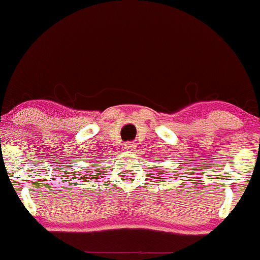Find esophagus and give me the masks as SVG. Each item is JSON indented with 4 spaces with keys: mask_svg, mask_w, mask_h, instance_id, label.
Instances as JSON below:
<instances>
[{
    "mask_svg": "<svg viewBox=\"0 0 260 260\" xmlns=\"http://www.w3.org/2000/svg\"><path fill=\"white\" fill-rule=\"evenodd\" d=\"M135 147L134 143H131V142H126V143H124V149H126V150H133Z\"/></svg>",
    "mask_w": 260,
    "mask_h": 260,
    "instance_id": "esophagus-1",
    "label": "esophagus"
}]
</instances>
